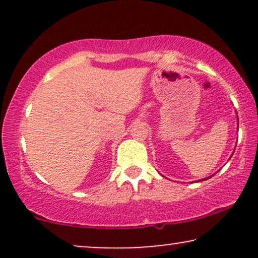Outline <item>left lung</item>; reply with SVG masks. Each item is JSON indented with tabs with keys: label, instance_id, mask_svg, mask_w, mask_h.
Here are the masks:
<instances>
[{
	"label": "left lung",
	"instance_id": "left-lung-1",
	"mask_svg": "<svg viewBox=\"0 0 258 258\" xmlns=\"http://www.w3.org/2000/svg\"><path fill=\"white\" fill-rule=\"evenodd\" d=\"M206 179H207V178H206Z\"/></svg>",
	"mask_w": 258,
	"mask_h": 258
}]
</instances>
